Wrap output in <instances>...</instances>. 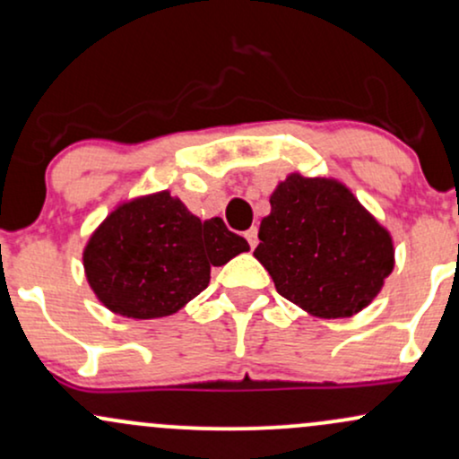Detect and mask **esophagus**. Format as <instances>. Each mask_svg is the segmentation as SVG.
<instances>
[{
	"label": "esophagus",
	"instance_id": "1",
	"mask_svg": "<svg viewBox=\"0 0 459 459\" xmlns=\"http://www.w3.org/2000/svg\"><path fill=\"white\" fill-rule=\"evenodd\" d=\"M244 237L247 239V244H250V247H256V226H252V229H247L246 233H244Z\"/></svg>",
	"mask_w": 459,
	"mask_h": 459
}]
</instances>
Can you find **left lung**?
Listing matches in <instances>:
<instances>
[{
	"mask_svg": "<svg viewBox=\"0 0 459 459\" xmlns=\"http://www.w3.org/2000/svg\"><path fill=\"white\" fill-rule=\"evenodd\" d=\"M255 256L276 291L319 319L351 317L382 291L394 244L345 183L291 172L270 196Z\"/></svg>",
	"mask_w": 459,
	"mask_h": 459,
	"instance_id": "1",
	"label": "left lung"
}]
</instances>
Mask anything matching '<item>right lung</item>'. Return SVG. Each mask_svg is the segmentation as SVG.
<instances>
[{
    "label": "right lung",
    "mask_w": 459,
    "mask_h": 459,
    "mask_svg": "<svg viewBox=\"0 0 459 459\" xmlns=\"http://www.w3.org/2000/svg\"><path fill=\"white\" fill-rule=\"evenodd\" d=\"M247 250L222 218L200 220L161 189L116 204L88 237L82 261L105 308L127 319H157L204 291L212 267Z\"/></svg>",
    "instance_id": "add662e5"
}]
</instances>
